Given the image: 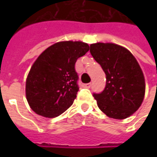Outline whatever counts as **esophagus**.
Returning <instances> with one entry per match:
<instances>
[{
  "mask_svg": "<svg viewBox=\"0 0 157 157\" xmlns=\"http://www.w3.org/2000/svg\"><path fill=\"white\" fill-rule=\"evenodd\" d=\"M85 87H86V88H90V87H91V83L86 84V85H85Z\"/></svg>",
  "mask_w": 157,
  "mask_h": 157,
  "instance_id": "obj_1",
  "label": "esophagus"
}]
</instances>
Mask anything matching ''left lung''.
I'll use <instances>...</instances> for the list:
<instances>
[{"instance_id":"left-lung-1","label":"left lung","mask_w":157,"mask_h":157,"mask_svg":"<svg viewBox=\"0 0 157 157\" xmlns=\"http://www.w3.org/2000/svg\"><path fill=\"white\" fill-rule=\"evenodd\" d=\"M90 54L106 74V86L94 93L107 117L125 119L139 109L145 94V79L139 63L125 48L112 43L90 45Z\"/></svg>"}]
</instances>
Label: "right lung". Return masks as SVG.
Wrapping results in <instances>:
<instances>
[{"mask_svg": "<svg viewBox=\"0 0 157 157\" xmlns=\"http://www.w3.org/2000/svg\"><path fill=\"white\" fill-rule=\"evenodd\" d=\"M90 50L81 41L55 43L40 54L26 81V97L34 112L53 118L73 103L79 90L75 64Z\"/></svg>", "mask_w": 157, "mask_h": 157, "instance_id": "1", "label": "right lung"}]
</instances>
